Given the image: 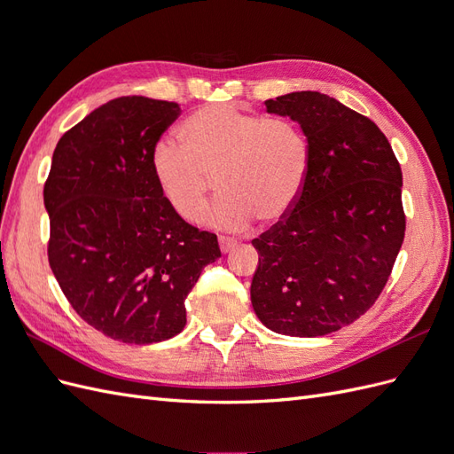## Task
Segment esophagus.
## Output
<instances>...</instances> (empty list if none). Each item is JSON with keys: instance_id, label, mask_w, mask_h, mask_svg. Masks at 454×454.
<instances>
[{"instance_id": "esophagus-1", "label": "esophagus", "mask_w": 454, "mask_h": 454, "mask_svg": "<svg viewBox=\"0 0 454 454\" xmlns=\"http://www.w3.org/2000/svg\"><path fill=\"white\" fill-rule=\"evenodd\" d=\"M237 246V240L231 237H219V248H222L223 254H229L232 248Z\"/></svg>"}]
</instances>
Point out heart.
Instances as JSON below:
<instances>
[{"label":"heart","mask_w":454,"mask_h":454,"mask_svg":"<svg viewBox=\"0 0 454 454\" xmlns=\"http://www.w3.org/2000/svg\"><path fill=\"white\" fill-rule=\"evenodd\" d=\"M182 140L160 138L151 151V170L172 210L197 222L212 191L219 199L204 222L225 231L248 229L255 217L277 223L303 191L310 144L297 122L261 117L212 104L184 121Z\"/></svg>","instance_id":"b5f03b06"}]
</instances>
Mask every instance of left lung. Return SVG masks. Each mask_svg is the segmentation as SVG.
I'll use <instances>...</instances> for the list:
<instances>
[{
    "label": "left lung",
    "mask_w": 454,
    "mask_h": 454,
    "mask_svg": "<svg viewBox=\"0 0 454 454\" xmlns=\"http://www.w3.org/2000/svg\"><path fill=\"white\" fill-rule=\"evenodd\" d=\"M265 106L307 134L310 164L290 214L252 242V307L274 333L322 337L358 320L388 282L405 235L402 168L375 122L332 96Z\"/></svg>",
    "instance_id": "obj_1"
}]
</instances>
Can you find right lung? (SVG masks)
<instances>
[{
	"label": "right lung",
	"instance_id": "right-lung-1",
	"mask_svg": "<svg viewBox=\"0 0 454 454\" xmlns=\"http://www.w3.org/2000/svg\"><path fill=\"white\" fill-rule=\"evenodd\" d=\"M180 114L145 96L96 107L59 140L43 189L54 278L81 318L129 345L180 333L185 297L222 257L217 237L185 223L151 170Z\"/></svg>",
	"mask_w": 454,
	"mask_h": 454
}]
</instances>
